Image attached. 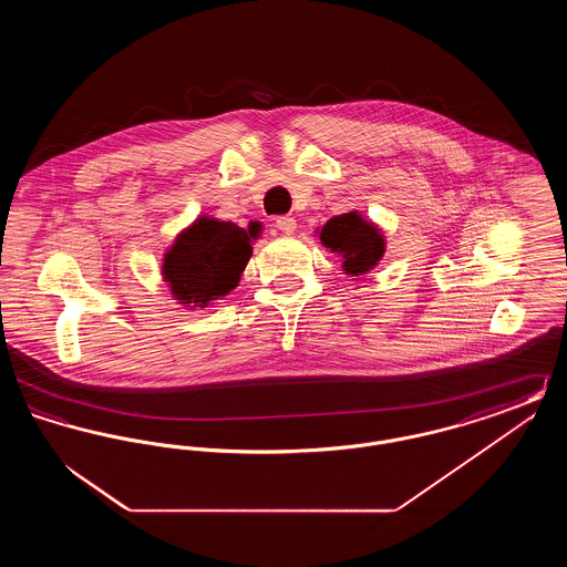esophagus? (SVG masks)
Listing matches in <instances>:
<instances>
[{
    "label": "esophagus",
    "instance_id": "1",
    "mask_svg": "<svg viewBox=\"0 0 567 567\" xmlns=\"http://www.w3.org/2000/svg\"><path fill=\"white\" fill-rule=\"evenodd\" d=\"M276 227L285 234H293L297 229V220L291 215L278 216L276 218Z\"/></svg>",
    "mask_w": 567,
    "mask_h": 567
}]
</instances>
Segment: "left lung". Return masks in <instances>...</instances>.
<instances>
[{
    "label": "left lung",
    "instance_id": "8db88e82",
    "mask_svg": "<svg viewBox=\"0 0 567 567\" xmlns=\"http://www.w3.org/2000/svg\"><path fill=\"white\" fill-rule=\"evenodd\" d=\"M319 238L324 248L342 255V268L351 276H361L372 270L384 255V238L380 229L359 213L329 218Z\"/></svg>",
    "mask_w": 567,
    "mask_h": 567
}]
</instances>
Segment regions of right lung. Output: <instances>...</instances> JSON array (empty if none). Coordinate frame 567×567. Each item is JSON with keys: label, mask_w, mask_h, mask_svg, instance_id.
I'll list each match as a JSON object with an SVG mask.
<instances>
[{"label": "right lung", "mask_w": 567, "mask_h": 567, "mask_svg": "<svg viewBox=\"0 0 567 567\" xmlns=\"http://www.w3.org/2000/svg\"><path fill=\"white\" fill-rule=\"evenodd\" d=\"M257 234L255 225L246 231L231 220L199 216L165 252L163 278L172 296L193 308L227 296L240 282Z\"/></svg>", "instance_id": "obj_1"}]
</instances>
